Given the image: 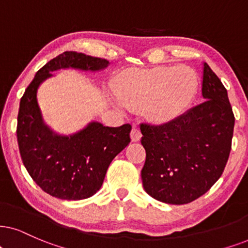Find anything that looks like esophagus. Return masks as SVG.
Instances as JSON below:
<instances>
[{"label":"esophagus","mask_w":248,"mask_h":248,"mask_svg":"<svg viewBox=\"0 0 248 248\" xmlns=\"http://www.w3.org/2000/svg\"><path fill=\"white\" fill-rule=\"evenodd\" d=\"M140 137H142V133H140V128L134 126L133 129L130 131V139H131V142H139L140 140Z\"/></svg>","instance_id":"esophagus-1"}]
</instances>
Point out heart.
I'll list each match as a JSON object with an SVG mask.
<instances>
[{
	"label": "heart",
	"instance_id": "heart-1",
	"mask_svg": "<svg viewBox=\"0 0 248 248\" xmlns=\"http://www.w3.org/2000/svg\"><path fill=\"white\" fill-rule=\"evenodd\" d=\"M196 71L186 65L140 68L124 73L115 83L117 98L128 109H145L155 124L176 120L198 92Z\"/></svg>",
	"mask_w": 248,
	"mask_h": 248
}]
</instances>
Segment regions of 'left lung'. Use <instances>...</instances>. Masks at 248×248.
I'll list each match as a JSON object with an SVG mask.
<instances>
[{"label":"left lung","mask_w":248,"mask_h":248,"mask_svg":"<svg viewBox=\"0 0 248 248\" xmlns=\"http://www.w3.org/2000/svg\"><path fill=\"white\" fill-rule=\"evenodd\" d=\"M203 103L161 126L140 124L146 151L144 190L161 202L189 203L213 186L227 165L234 117L228 93L202 62Z\"/></svg>","instance_id":"8db88e82"}]
</instances>
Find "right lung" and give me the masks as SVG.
<instances>
[{"mask_svg":"<svg viewBox=\"0 0 248 248\" xmlns=\"http://www.w3.org/2000/svg\"><path fill=\"white\" fill-rule=\"evenodd\" d=\"M108 61L65 51L36 72L20 99L17 137L24 166L45 192L64 200L87 199L101 189L115 155L130 142V124L105 127L90 121L82 129L64 135L46 124L37 90L59 70L101 72Z\"/></svg>","mask_w":248,"mask_h":248,"instance_id":"obj_1","label":"right lung"}]
</instances>
